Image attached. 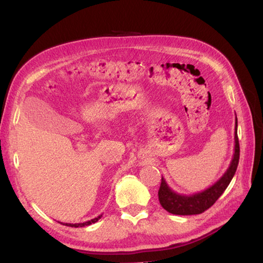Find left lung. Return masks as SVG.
<instances>
[{
	"label": "left lung",
	"instance_id": "8db88e82",
	"mask_svg": "<svg viewBox=\"0 0 263 263\" xmlns=\"http://www.w3.org/2000/svg\"><path fill=\"white\" fill-rule=\"evenodd\" d=\"M239 155L240 147L238 139V119L237 116H235L234 153L232 161H231L228 171L224 173V175L215 184L209 186L208 189L193 195H182L175 193L162 177L159 189V201L161 206L169 213L180 216L199 215V213L208 210L209 208L216 203L217 199L220 197L221 194L229 186L230 182L232 181L239 163Z\"/></svg>",
	"mask_w": 263,
	"mask_h": 263
}]
</instances>
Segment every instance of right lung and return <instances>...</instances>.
I'll return each mask as SVG.
<instances>
[{"mask_svg": "<svg viewBox=\"0 0 263 263\" xmlns=\"http://www.w3.org/2000/svg\"><path fill=\"white\" fill-rule=\"evenodd\" d=\"M102 217V215H100L99 217L94 218V219H90L88 221H84V222H78V224H70V222H61L62 225H67V226H70V228H83V226H88L90 224H94V222H96L97 220L100 219V218ZM60 222V221H59Z\"/></svg>", "mask_w": 263, "mask_h": 263, "instance_id": "obj_1", "label": "right lung"}]
</instances>
